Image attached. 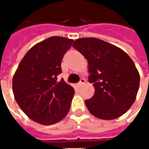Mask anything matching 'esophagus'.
Listing matches in <instances>:
<instances>
[{
	"label": "esophagus",
	"mask_w": 149,
	"mask_h": 149,
	"mask_svg": "<svg viewBox=\"0 0 149 149\" xmlns=\"http://www.w3.org/2000/svg\"><path fill=\"white\" fill-rule=\"evenodd\" d=\"M85 83H86V80H85L84 78H82V79L80 80V82L77 84V86H78V87H82Z\"/></svg>",
	"instance_id": "obj_1"
}]
</instances>
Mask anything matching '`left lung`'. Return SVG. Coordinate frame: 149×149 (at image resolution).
Listing matches in <instances>:
<instances>
[{"instance_id":"1","label":"left lung","mask_w":149,"mask_h":149,"mask_svg":"<svg viewBox=\"0 0 149 149\" xmlns=\"http://www.w3.org/2000/svg\"><path fill=\"white\" fill-rule=\"evenodd\" d=\"M72 46L88 62V81L94 95L85 101L90 113L101 119H114L134 103L140 75L128 54L121 48L95 37L79 38Z\"/></svg>"}]
</instances>
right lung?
I'll list each match as a JSON object with an SVG mask.
<instances>
[{
	"instance_id": "right-lung-1",
	"label": "right lung",
	"mask_w": 149,
	"mask_h": 149,
	"mask_svg": "<svg viewBox=\"0 0 149 149\" xmlns=\"http://www.w3.org/2000/svg\"><path fill=\"white\" fill-rule=\"evenodd\" d=\"M72 39L51 36L31 47L13 77L14 98L22 111L41 125L58 123L68 113L74 88L63 79L61 61Z\"/></svg>"
}]
</instances>
